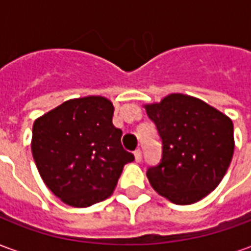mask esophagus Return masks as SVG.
I'll return each mask as SVG.
<instances>
[{"instance_id": "34e87169", "label": "esophagus", "mask_w": 251, "mask_h": 251, "mask_svg": "<svg viewBox=\"0 0 251 251\" xmlns=\"http://www.w3.org/2000/svg\"><path fill=\"white\" fill-rule=\"evenodd\" d=\"M134 158H136L137 163H140V161H141V160H142L141 149H136V151H134Z\"/></svg>"}]
</instances>
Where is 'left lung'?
I'll return each mask as SVG.
<instances>
[{
	"instance_id": "left-lung-1",
	"label": "left lung",
	"mask_w": 251,
	"mask_h": 251,
	"mask_svg": "<svg viewBox=\"0 0 251 251\" xmlns=\"http://www.w3.org/2000/svg\"><path fill=\"white\" fill-rule=\"evenodd\" d=\"M145 109L163 145L160 163L147 171L149 183L175 204L199 201L218 187L231 163L232 121L184 94H171Z\"/></svg>"
}]
</instances>
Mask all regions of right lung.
<instances>
[{
  "instance_id": "obj_1",
  "label": "right lung",
  "mask_w": 251,
  "mask_h": 251,
  "mask_svg": "<svg viewBox=\"0 0 251 251\" xmlns=\"http://www.w3.org/2000/svg\"><path fill=\"white\" fill-rule=\"evenodd\" d=\"M114 106L103 97L70 99L32 129V154L41 179L63 203L88 207L113 194L134 156L121 145Z\"/></svg>"
}]
</instances>
